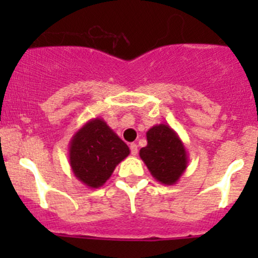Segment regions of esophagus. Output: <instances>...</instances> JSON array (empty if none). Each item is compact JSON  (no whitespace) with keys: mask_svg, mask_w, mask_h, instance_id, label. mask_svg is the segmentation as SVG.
<instances>
[{"mask_svg":"<svg viewBox=\"0 0 258 258\" xmlns=\"http://www.w3.org/2000/svg\"><path fill=\"white\" fill-rule=\"evenodd\" d=\"M130 148H131V153L134 156H136L137 153H139V146H137L136 144H131V145H130Z\"/></svg>","mask_w":258,"mask_h":258,"instance_id":"esophagus-1","label":"esophagus"}]
</instances>
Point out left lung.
<instances>
[{
	"label": "left lung",
	"mask_w": 258,
	"mask_h": 258,
	"mask_svg": "<svg viewBox=\"0 0 258 258\" xmlns=\"http://www.w3.org/2000/svg\"><path fill=\"white\" fill-rule=\"evenodd\" d=\"M147 146L140 150V157L151 175L162 184L177 183L188 165L186 147L168 124L151 127L146 134Z\"/></svg>",
	"instance_id": "8db88e82"
}]
</instances>
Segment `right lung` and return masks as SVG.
<instances>
[{
    "instance_id": "right-lung-1",
    "label": "right lung",
    "mask_w": 258,
    "mask_h": 258,
    "mask_svg": "<svg viewBox=\"0 0 258 258\" xmlns=\"http://www.w3.org/2000/svg\"><path fill=\"white\" fill-rule=\"evenodd\" d=\"M128 155V146L98 117L86 122L70 141L72 172L90 188L103 186L116 166Z\"/></svg>"
}]
</instances>
